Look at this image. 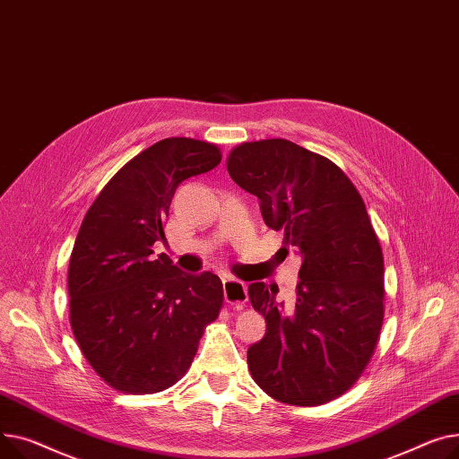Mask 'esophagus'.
I'll return each instance as SVG.
<instances>
[{
    "label": "esophagus",
    "instance_id": "1",
    "mask_svg": "<svg viewBox=\"0 0 459 459\" xmlns=\"http://www.w3.org/2000/svg\"><path fill=\"white\" fill-rule=\"evenodd\" d=\"M224 299H226V304L233 306L235 309H242V306H245L248 300L247 283H242L233 278H226L224 280Z\"/></svg>",
    "mask_w": 459,
    "mask_h": 459
}]
</instances>
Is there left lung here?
I'll return each instance as SVG.
<instances>
[{"mask_svg": "<svg viewBox=\"0 0 459 459\" xmlns=\"http://www.w3.org/2000/svg\"><path fill=\"white\" fill-rule=\"evenodd\" d=\"M226 167L302 255L292 313L276 302L278 285H248L266 322L248 370L278 402L328 403L359 380L384 325V254L365 202L333 160L285 139L242 143Z\"/></svg>", "mask_w": 459, "mask_h": 459, "instance_id": "obj_1", "label": "left lung"}]
</instances>
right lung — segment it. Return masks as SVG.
I'll return each instance as SVG.
<instances>
[{
	"label": "right lung",
	"instance_id": "add662e5",
	"mask_svg": "<svg viewBox=\"0 0 459 459\" xmlns=\"http://www.w3.org/2000/svg\"><path fill=\"white\" fill-rule=\"evenodd\" d=\"M217 144L170 137L134 155L89 207L68 264L70 326L100 378L126 394L172 387L191 367L224 289L185 274L167 254L165 222L181 181L212 170Z\"/></svg>",
	"mask_w": 459,
	"mask_h": 459
}]
</instances>
